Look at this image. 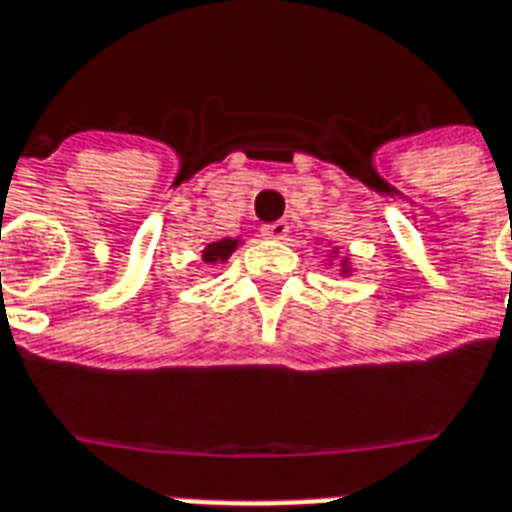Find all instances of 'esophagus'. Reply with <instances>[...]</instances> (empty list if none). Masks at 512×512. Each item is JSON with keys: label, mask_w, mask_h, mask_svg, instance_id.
I'll list each match as a JSON object with an SVG mask.
<instances>
[{"label": "esophagus", "mask_w": 512, "mask_h": 512, "mask_svg": "<svg viewBox=\"0 0 512 512\" xmlns=\"http://www.w3.org/2000/svg\"><path fill=\"white\" fill-rule=\"evenodd\" d=\"M287 233H289V223H284V220H276V223L263 225L265 239H284Z\"/></svg>", "instance_id": "obj_1"}]
</instances>
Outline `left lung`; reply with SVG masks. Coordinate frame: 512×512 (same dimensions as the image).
Masks as SVG:
<instances>
[{
    "instance_id": "obj_1",
    "label": "left lung",
    "mask_w": 512,
    "mask_h": 512,
    "mask_svg": "<svg viewBox=\"0 0 512 512\" xmlns=\"http://www.w3.org/2000/svg\"><path fill=\"white\" fill-rule=\"evenodd\" d=\"M345 263H348V260H342V265H345ZM345 271H348V268H345Z\"/></svg>"
}]
</instances>
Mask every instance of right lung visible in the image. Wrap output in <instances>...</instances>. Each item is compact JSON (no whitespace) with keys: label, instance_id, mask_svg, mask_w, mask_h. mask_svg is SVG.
Here are the masks:
<instances>
[{"label":"right lung","instance_id":"1","mask_svg":"<svg viewBox=\"0 0 512 512\" xmlns=\"http://www.w3.org/2000/svg\"><path fill=\"white\" fill-rule=\"evenodd\" d=\"M236 244H239V239L212 241V244H207V249H204V255L201 257H204V263H225V260L233 255Z\"/></svg>","mask_w":512,"mask_h":512}]
</instances>
